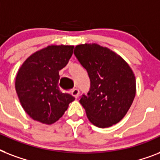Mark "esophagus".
<instances>
[{"label":"esophagus","instance_id":"esophagus-1","mask_svg":"<svg viewBox=\"0 0 160 160\" xmlns=\"http://www.w3.org/2000/svg\"><path fill=\"white\" fill-rule=\"evenodd\" d=\"M71 95L75 98H78L79 97V95H80V90H78L77 88H75V89L71 90Z\"/></svg>","mask_w":160,"mask_h":160}]
</instances>
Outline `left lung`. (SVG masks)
Instances as JSON below:
<instances>
[{
  "mask_svg": "<svg viewBox=\"0 0 160 160\" xmlns=\"http://www.w3.org/2000/svg\"><path fill=\"white\" fill-rule=\"evenodd\" d=\"M74 54L90 80V90L80 100L89 120L100 128L117 124L135 96L136 83L131 68L117 54L97 44L76 46Z\"/></svg>",
  "mask_w": 160,
  "mask_h": 160,
  "instance_id": "left-lung-1",
  "label": "left lung"
}]
</instances>
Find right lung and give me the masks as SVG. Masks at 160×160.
Returning a JSON list of instances; mask_svg holds the SVG:
<instances>
[{
	"mask_svg": "<svg viewBox=\"0 0 160 160\" xmlns=\"http://www.w3.org/2000/svg\"><path fill=\"white\" fill-rule=\"evenodd\" d=\"M72 46H50L26 59L16 78V90L25 111L35 120L57 121L75 97L60 90L59 70L73 54Z\"/></svg>",
	"mask_w": 160,
	"mask_h": 160,
	"instance_id": "right-lung-1",
	"label": "right lung"
}]
</instances>
